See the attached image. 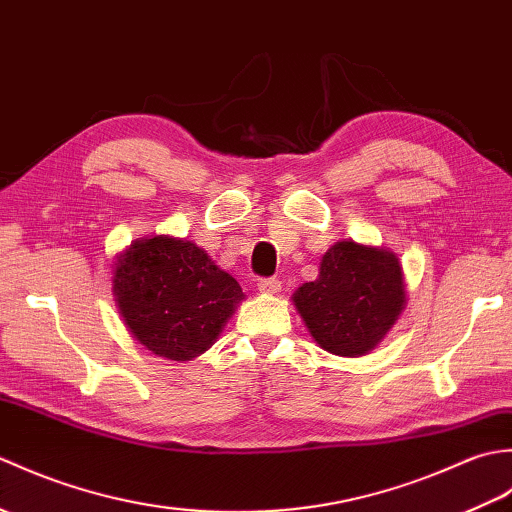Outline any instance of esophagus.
Here are the masks:
<instances>
[{
  "mask_svg": "<svg viewBox=\"0 0 512 512\" xmlns=\"http://www.w3.org/2000/svg\"><path fill=\"white\" fill-rule=\"evenodd\" d=\"M259 292H266V295H275V292L281 290V281L275 277H266V279H259L257 284Z\"/></svg>",
  "mask_w": 512,
  "mask_h": 512,
  "instance_id": "obj_1",
  "label": "esophagus"
}]
</instances>
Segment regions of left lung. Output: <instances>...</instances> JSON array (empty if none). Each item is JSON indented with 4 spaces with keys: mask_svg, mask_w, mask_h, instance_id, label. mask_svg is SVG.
<instances>
[{
    "mask_svg": "<svg viewBox=\"0 0 512 512\" xmlns=\"http://www.w3.org/2000/svg\"><path fill=\"white\" fill-rule=\"evenodd\" d=\"M292 303L325 352L363 356L405 310V277L391 250L343 239L323 255L319 277L303 284Z\"/></svg>",
    "mask_w": 512,
    "mask_h": 512,
    "instance_id": "obj_1",
    "label": "left lung"
}]
</instances>
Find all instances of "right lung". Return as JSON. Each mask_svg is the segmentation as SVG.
Returning <instances> with one entry per match:
<instances>
[{"label":"right lung","instance_id":"add662e5","mask_svg":"<svg viewBox=\"0 0 512 512\" xmlns=\"http://www.w3.org/2000/svg\"><path fill=\"white\" fill-rule=\"evenodd\" d=\"M112 292L134 339L169 361L209 350L244 299L204 248L169 235L136 239L118 255Z\"/></svg>","mask_w":512,"mask_h":512}]
</instances>
